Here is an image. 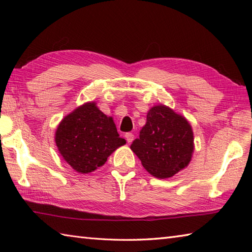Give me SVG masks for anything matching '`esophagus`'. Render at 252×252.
Here are the masks:
<instances>
[{
    "label": "esophagus",
    "instance_id": "esophagus-1",
    "mask_svg": "<svg viewBox=\"0 0 252 252\" xmlns=\"http://www.w3.org/2000/svg\"><path fill=\"white\" fill-rule=\"evenodd\" d=\"M133 137H134V135L132 134L131 132H127V133H126V142L127 143H132V141H133Z\"/></svg>",
    "mask_w": 252,
    "mask_h": 252
}]
</instances>
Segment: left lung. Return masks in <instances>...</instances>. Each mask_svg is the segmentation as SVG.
<instances>
[{"instance_id": "left-lung-1", "label": "left lung", "mask_w": 252, "mask_h": 252, "mask_svg": "<svg viewBox=\"0 0 252 252\" xmlns=\"http://www.w3.org/2000/svg\"><path fill=\"white\" fill-rule=\"evenodd\" d=\"M132 152L155 178L168 179L185 169L194 153V132L185 117L159 104L147 112Z\"/></svg>"}]
</instances>
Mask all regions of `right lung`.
Wrapping results in <instances>:
<instances>
[{
	"mask_svg": "<svg viewBox=\"0 0 252 252\" xmlns=\"http://www.w3.org/2000/svg\"><path fill=\"white\" fill-rule=\"evenodd\" d=\"M55 143L63 159L81 174L105 164L117 148L126 143L119 136L112 117L88 101L63 117L55 132Z\"/></svg>",
	"mask_w": 252,
	"mask_h": 252,
	"instance_id": "add662e5",
	"label": "right lung"
}]
</instances>
